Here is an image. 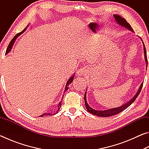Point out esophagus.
I'll list each match as a JSON object with an SVG mask.
<instances>
[{"label": "esophagus", "mask_w": 149, "mask_h": 149, "mask_svg": "<svg viewBox=\"0 0 149 149\" xmlns=\"http://www.w3.org/2000/svg\"><path fill=\"white\" fill-rule=\"evenodd\" d=\"M88 70L86 67H84V68H81L79 70L77 71V74L79 76H81V75H84L87 73Z\"/></svg>", "instance_id": "1"}]
</instances>
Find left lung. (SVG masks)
<instances>
[{"label":"left lung","instance_id":"1","mask_svg":"<svg viewBox=\"0 0 149 149\" xmlns=\"http://www.w3.org/2000/svg\"><path fill=\"white\" fill-rule=\"evenodd\" d=\"M114 18L116 19V22L118 24L120 25V26H123V27H125L126 29H130V31H132L133 32V30L132 28V27H131V26L129 24V23H128V22L126 21V20L124 18H123L122 17H121L120 16H119V15H117V14H114ZM141 40H142V39H141ZM143 48H144L145 59V61H146V64H147V68L148 60H147V52H146V49H145L144 43H143ZM143 83H142V84H141L140 87H139V89L138 91L137 92V93H136V95L132 98V99L130 100L129 102L125 103V104L121 106V107H120L110 108V109L106 110H96L93 109L92 108H91L87 102L86 92H85V95H84V100H85V107H86L88 112H90L91 114H94V115H96V116H100V117H109V116H114V115H116L117 114H119V113H120L121 112H122V111H123L124 110H125L126 108L129 107L132 104L133 102L135 101V99L137 98L138 95L140 94L141 91V89H142V87H143Z\"/></svg>","mask_w":149,"mask_h":149}]
</instances>
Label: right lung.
<instances>
[{"mask_svg": "<svg viewBox=\"0 0 149 149\" xmlns=\"http://www.w3.org/2000/svg\"><path fill=\"white\" fill-rule=\"evenodd\" d=\"M26 28H27V27L23 30V31H21L20 33H18L15 35V36L14 37V38L11 40V41L10 42V43H9L8 46V48H7V49H6V54H8L9 52H10V50H11V49H12V47H13V45H14V43L15 41H16V39L17 38V37H18L20 35L23 33L25 31V30L26 29ZM74 76H75V75H73V76H72L70 78V79H68V81L67 84H66V85H65V90H64V93H65V92H66V91H67L68 89V86L70 85V84H72V82L73 81V80H74ZM63 97H64V96H63ZM62 99H63V97H62ZM62 101V100L58 103V110L56 111V112L55 113V114H56V113L58 112V110H60V107H61ZM48 115H49V116H52V114H49V113H45V114H42V115L40 116V117H42V116H48Z\"/></svg>", "mask_w": 149, "mask_h": 149, "instance_id": "obj_1", "label": "right lung"}]
</instances>
